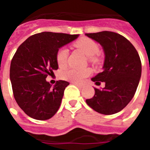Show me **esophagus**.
I'll use <instances>...</instances> for the list:
<instances>
[{"mask_svg":"<svg viewBox=\"0 0 150 150\" xmlns=\"http://www.w3.org/2000/svg\"><path fill=\"white\" fill-rule=\"evenodd\" d=\"M73 84H74L75 85V86H76L77 87H79V88H83V85H81V84H78V83H73Z\"/></svg>","mask_w":150,"mask_h":150,"instance_id":"obj_1","label":"esophagus"}]
</instances>
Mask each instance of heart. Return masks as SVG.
Listing matches in <instances>:
<instances>
[{
	"mask_svg": "<svg viewBox=\"0 0 150 150\" xmlns=\"http://www.w3.org/2000/svg\"><path fill=\"white\" fill-rule=\"evenodd\" d=\"M74 46L81 50L86 55L88 56L91 62L96 63L98 59L95 56V54L98 52V45L95 41L88 38H82L78 40ZM68 55V50L67 48H62L58 51L56 55L57 64L59 67H64L66 65ZM90 71L88 69H79L70 68L64 71L62 74V77L64 79L74 83H81L85 77L88 76Z\"/></svg>",
	"mask_w": 150,
	"mask_h": 150,
	"instance_id": "b5f03b06",
	"label": "heart"
}]
</instances>
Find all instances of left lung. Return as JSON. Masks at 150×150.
I'll use <instances>...</instances> for the list:
<instances>
[{"label":"left lung","mask_w":150,"mask_h":150,"mask_svg":"<svg viewBox=\"0 0 150 150\" xmlns=\"http://www.w3.org/2000/svg\"><path fill=\"white\" fill-rule=\"evenodd\" d=\"M102 46L104 52L103 71L91 80L96 85L105 83L103 89L95 88V95L86 104L104 115L119 112L133 98L141 76V62L134 46L123 36L101 31L86 34Z\"/></svg>","instance_id":"obj_1"}]
</instances>
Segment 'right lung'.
I'll list each match as a JSON object with an SVG mask.
<instances>
[{"mask_svg": "<svg viewBox=\"0 0 150 150\" xmlns=\"http://www.w3.org/2000/svg\"><path fill=\"white\" fill-rule=\"evenodd\" d=\"M78 37L45 31L29 37L17 49L10 64V81L16 101L30 117L49 120L59 109L69 83L59 80L52 86L46 78L59 68V49Z\"/></svg>", "mask_w": 150, "mask_h": 150, "instance_id": "add662e5", "label": "right lung"}]
</instances>
